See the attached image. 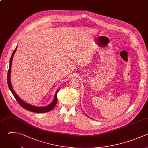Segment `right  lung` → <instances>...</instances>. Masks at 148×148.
I'll return each mask as SVG.
<instances>
[{
	"instance_id": "add662e5",
	"label": "right lung",
	"mask_w": 148,
	"mask_h": 148,
	"mask_svg": "<svg viewBox=\"0 0 148 148\" xmlns=\"http://www.w3.org/2000/svg\"><path fill=\"white\" fill-rule=\"evenodd\" d=\"M17 46L16 47V49L14 50V51L13 52V54L12 55L10 60V65H9V69L8 71V86L9 87L10 90V91H12L13 95H14V97H15V98L16 99L17 101L18 102V103H19V105L22 106L23 108H24V109H25L26 110H28L29 111L32 112H36V113H46V112H48L49 111H51L56 105L57 104V93L59 91L60 89L58 90L56 94H55V96H54V98L53 101V102L49 104L47 106H44V107H39V106H33L32 105H30L28 103H26L25 102L23 101L17 95V94L15 92V91H14L12 86V83H11V80H10V74H11V66H12V60H13V58L14 56V54L15 53V52L16 51Z\"/></svg>"
}]
</instances>
